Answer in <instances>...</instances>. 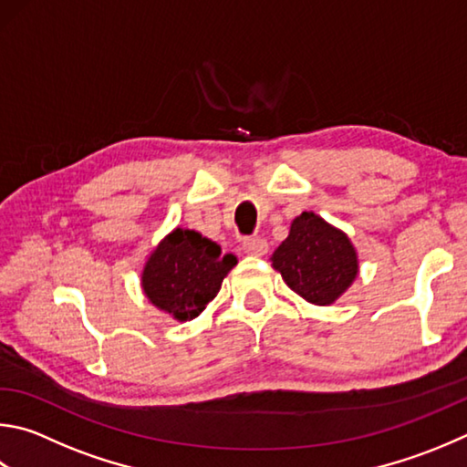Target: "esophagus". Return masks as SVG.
<instances>
[{
	"mask_svg": "<svg viewBox=\"0 0 467 467\" xmlns=\"http://www.w3.org/2000/svg\"><path fill=\"white\" fill-rule=\"evenodd\" d=\"M243 251L247 253V255H253V257L265 255V253H267V241L261 239V236H251V239H247V241L243 243Z\"/></svg>",
	"mask_w": 467,
	"mask_h": 467,
	"instance_id": "esophagus-1",
	"label": "esophagus"
}]
</instances>
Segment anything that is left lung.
I'll use <instances>...</instances> for the list:
<instances>
[{"label": "left lung", "mask_w": 467, "mask_h": 467, "mask_svg": "<svg viewBox=\"0 0 467 467\" xmlns=\"http://www.w3.org/2000/svg\"><path fill=\"white\" fill-rule=\"evenodd\" d=\"M271 267L306 302L330 306L358 277L359 257L341 228L315 212H302L292 220L287 239L271 255Z\"/></svg>", "instance_id": "8db88e82"}]
</instances>
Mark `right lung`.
Listing matches in <instances>:
<instances>
[{
  "label": "right lung",
  "mask_w": 467,
  "mask_h": 467,
  "mask_svg": "<svg viewBox=\"0 0 467 467\" xmlns=\"http://www.w3.org/2000/svg\"><path fill=\"white\" fill-rule=\"evenodd\" d=\"M234 265L233 253L224 255L214 241L190 228H173L150 251L140 285L152 306L185 322L204 312Z\"/></svg>",
  "instance_id": "1"
}]
</instances>
